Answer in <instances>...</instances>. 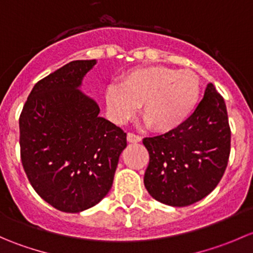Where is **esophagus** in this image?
Returning <instances> with one entry per match:
<instances>
[{
    "instance_id": "34e87169",
    "label": "esophagus",
    "mask_w": 253,
    "mask_h": 253,
    "mask_svg": "<svg viewBox=\"0 0 253 253\" xmlns=\"http://www.w3.org/2000/svg\"><path fill=\"white\" fill-rule=\"evenodd\" d=\"M127 141L129 143H138L142 141V137L138 136V134H134V133H127Z\"/></svg>"
}]
</instances>
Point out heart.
I'll return each mask as SVG.
<instances>
[{
    "label": "heart",
    "instance_id": "1",
    "mask_svg": "<svg viewBox=\"0 0 253 253\" xmlns=\"http://www.w3.org/2000/svg\"><path fill=\"white\" fill-rule=\"evenodd\" d=\"M200 94L201 82L193 71L145 66L124 73L120 85L110 84L105 91V103L116 124L133 117L142 106V119L148 128L169 133L192 116Z\"/></svg>",
    "mask_w": 253,
    "mask_h": 253
}]
</instances>
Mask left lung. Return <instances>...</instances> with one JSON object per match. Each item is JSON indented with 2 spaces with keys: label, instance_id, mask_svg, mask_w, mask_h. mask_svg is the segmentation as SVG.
Returning a JSON list of instances; mask_svg holds the SVG:
<instances>
[{
  "label": "left lung",
  "instance_id": "8db88e82",
  "mask_svg": "<svg viewBox=\"0 0 253 253\" xmlns=\"http://www.w3.org/2000/svg\"><path fill=\"white\" fill-rule=\"evenodd\" d=\"M231 131L223 96L211 83L187 122L175 131L147 137L144 186L159 202L186 207L208 196L225 172Z\"/></svg>",
  "mask_w": 253,
  "mask_h": 253
}]
</instances>
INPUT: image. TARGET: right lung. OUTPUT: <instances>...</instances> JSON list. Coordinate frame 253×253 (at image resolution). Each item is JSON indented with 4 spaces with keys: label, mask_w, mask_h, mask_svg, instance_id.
I'll return each instance as SVG.
<instances>
[{
    "label": "right lung",
    "mask_w": 253,
    "mask_h": 253,
    "mask_svg": "<svg viewBox=\"0 0 253 253\" xmlns=\"http://www.w3.org/2000/svg\"><path fill=\"white\" fill-rule=\"evenodd\" d=\"M95 60L67 63L34 85L19 116L20 159L30 185L48 205L79 213L110 191L126 133L99 116L79 90Z\"/></svg>",
    "instance_id": "right-lung-1"
}]
</instances>
